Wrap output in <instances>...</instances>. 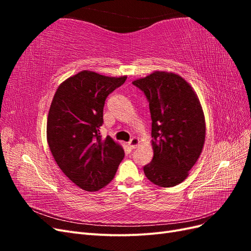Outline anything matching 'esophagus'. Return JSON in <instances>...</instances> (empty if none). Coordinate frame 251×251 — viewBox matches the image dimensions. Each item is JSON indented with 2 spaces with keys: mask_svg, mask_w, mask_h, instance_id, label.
<instances>
[{
  "mask_svg": "<svg viewBox=\"0 0 251 251\" xmlns=\"http://www.w3.org/2000/svg\"><path fill=\"white\" fill-rule=\"evenodd\" d=\"M138 144H139V140L136 137L132 138L130 141H128V146H130L131 149H136L138 147Z\"/></svg>",
  "mask_w": 251,
  "mask_h": 251,
  "instance_id": "esophagus-1",
  "label": "esophagus"
}]
</instances>
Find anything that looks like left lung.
<instances>
[{"instance_id":"1","label":"left lung","mask_w":251,"mask_h":251,"mask_svg":"<svg viewBox=\"0 0 251 251\" xmlns=\"http://www.w3.org/2000/svg\"><path fill=\"white\" fill-rule=\"evenodd\" d=\"M149 101L154 156L143 166L147 178L172 187L188 176L205 140V120L200 101L177 74L154 72L133 81Z\"/></svg>"}]
</instances>
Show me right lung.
Wrapping results in <instances>:
<instances>
[{"label": "right lung", "mask_w": 251, "mask_h": 251, "mask_svg": "<svg viewBox=\"0 0 251 251\" xmlns=\"http://www.w3.org/2000/svg\"><path fill=\"white\" fill-rule=\"evenodd\" d=\"M126 76L81 71L65 80L53 97L47 140L59 169L73 183L95 192L114 178L125 151L110 136L102 138L104 101Z\"/></svg>", "instance_id": "1"}]
</instances>
